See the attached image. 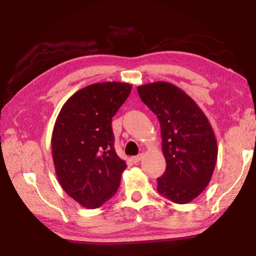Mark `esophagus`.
<instances>
[{
  "mask_svg": "<svg viewBox=\"0 0 256 256\" xmlns=\"http://www.w3.org/2000/svg\"><path fill=\"white\" fill-rule=\"evenodd\" d=\"M142 157H144V156H142V154H138V156H134V157H132V162H133L134 164H136V162H140V160L142 159Z\"/></svg>",
  "mask_w": 256,
  "mask_h": 256,
  "instance_id": "esophagus-1",
  "label": "esophagus"
}]
</instances>
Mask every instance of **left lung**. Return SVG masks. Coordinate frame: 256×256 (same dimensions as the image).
I'll list each match as a JSON object with an SVG mask.
<instances>
[{
  "mask_svg": "<svg viewBox=\"0 0 256 256\" xmlns=\"http://www.w3.org/2000/svg\"><path fill=\"white\" fill-rule=\"evenodd\" d=\"M141 100L157 115L166 172L157 190L180 204L200 196L214 174L218 146L204 112L183 90L159 81L138 86Z\"/></svg>",
  "mask_w": 256,
  "mask_h": 256,
  "instance_id": "left-lung-1",
  "label": "left lung"
}]
</instances>
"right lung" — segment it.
Listing matches in <instances>:
<instances>
[{
  "instance_id": "obj_1",
  "label": "right lung",
  "mask_w": 256,
  "mask_h": 256,
  "mask_svg": "<svg viewBox=\"0 0 256 256\" xmlns=\"http://www.w3.org/2000/svg\"><path fill=\"white\" fill-rule=\"evenodd\" d=\"M132 86L94 84L68 99L52 134L56 176L73 200L88 209L115 196L126 164L116 154L112 118L126 100Z\"/></svg>"
}]
</instances>
